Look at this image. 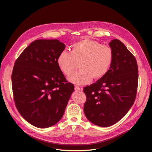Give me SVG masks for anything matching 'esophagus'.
I'll return each mask as SVG.
<instances>
[{
    "instance_id": "1",
    "label": "esophagus",
    "mask_w": 152,
    "mask_h": 152,
    "mask_svg": "<svg viewBox=\"0 0 152 152\" xmlns=\"http://www.w3.org/2000/svg\"><path fill=\"white\" fill-rule=\"evenodd\" d=\"M75 89L76 90H79V89H80V88H79V87H75Z\"/></svg>"
}]
</instances>
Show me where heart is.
I'll return each instance as SVG.
<instances>
[{"instance_id": "1", "label": "heart", "mask_w": 152, "mask_h": 152, "mask_svg": "<svg viewBox=\"0 0 152 152\" xmlns=\"http://www.w3.org/2000/svg\"><path fill=\"white\" fill-rule=\"evenodd\" d=\"M95 63H96V62H95Z\"/></svg>"}]
</instances>
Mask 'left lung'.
Returning a JSON list of instances; mask_svg holds the SVG:
<instances>
[{
	"label": "left lung",
	"mask_w": 152,
	"mask_h": 152,
	"mask_svg": "<svg viewBox=\"0 0 152 152\" xmlns=\"http://www.w3.org/2000/svg\"><path fill=\"white\" fill-rule=\"evenodd\" d=\"M65 44L57 39L36 40L17 59L12 73V88L18 112L38 128L61 120L74 86L60 70L58 58Z\"/></svg>",
	"instance_id": "1"
}]
</instances>
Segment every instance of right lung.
I'll list each match as a JSON object with an SVG mask.
<instances>
[{
  "instance_id": "1",
  "label": "right lung",
  "mask_w": 152,
  "mask_h": 152,
  "mask_svg": "<svg viewBox=\"0 0 152 152\" xmlns=\"http://www.w3.org/2000/svg\"><path fill=\"white\" fill-rule=\"evenodd\" d=\"M109 70L95 83L84 87L87 100L84 112L88 120L106 127L116 124L134 104L138 82L134 56L122 42L113 39Z\"/></svg>"
}]
</instances>
